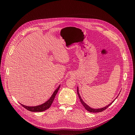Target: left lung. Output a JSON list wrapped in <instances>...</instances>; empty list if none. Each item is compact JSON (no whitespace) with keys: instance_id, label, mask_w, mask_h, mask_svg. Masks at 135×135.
<instances>
[{"instance_id":"8db88e82","label":"left lung","mask_w":135,"mask_h":135,"mask_svg":"<svg viewBox=\"0 0 135 135\" xmlns=\"http://www.w3.org/2000/svg\"><path fill=\"white\" fill-rule=\"evenodd\" d=\"M77 93H78V96H79V99H80V102L81 103V104H83V105L84 106V107L85 108V109L86 110H87L88 111H89V112H102V111H104L105 110H106L107 107H108L109 106H110L113 103V102L115 100V99L114 100H113V102H112L109 105H108L107 106H105V107H103V108H102V109H92V108H91V107H89V106H88L83 100V99H81V97H80V94H79V90H78V87H77Z\"/></svg>"}]
</instances>
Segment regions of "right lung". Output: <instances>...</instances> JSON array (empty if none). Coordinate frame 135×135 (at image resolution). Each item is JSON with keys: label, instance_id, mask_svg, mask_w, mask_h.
I'll use <instances>...</instances> for the list:
<instances>
[{"label": "right lung", "instance_id": "obj_1", "mask_svg": "<svg viewBox=\"0 0 135 135\" xmlns=\"http://www.w3.org/2000/svg\"><path fill=\"white\" fill-rule=\"evenodd\" d=\"M60 85L56 88V90L54 92L53 94H52L51 97L47 101L46 103H43L42 105H38L36 106H27L25 105H24L22 104H21V105L24 107L25 109H26V110H28L31 112H42L43 111H45L47 110L48 109H49V107H50L51 105L52 104L54 99V98L55 97V95H56L59 89L60 88Z\"/></svg>", "mask_w": 135, "mask_h": 135}]
</instances>
